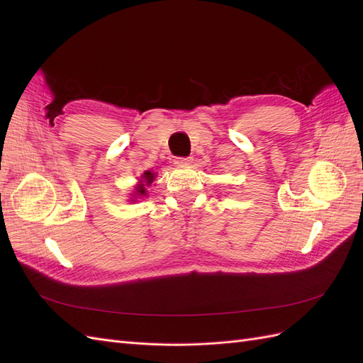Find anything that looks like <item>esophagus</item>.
<instances>
[{
  "instance_id": "1",
  "label": "esophagus",
  "mask_w": 363,
  "mask_h": 363,
  "mask_svg": "<svg viewBox=\"0 0 363 363\" xmlns=\"http://www.w3.org/2000/svg\"><path fill=\"white\" fill-rule=\"evenodd\" d=\"M194 162L192 157H177L174 160V163L177 164V167H188V164H191Z\"/></svg>"
}]
</instances>
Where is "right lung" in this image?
Listing matches in <instances>:
<instances>
[{"instance_id":"add662e5","label":"right lung","mask_w":363,"mask_h":363,"mask_svg":"<svg viewBox=\"0 0 363 363\" xmlns=\"http://www.w3.org/2000/svg\"><path fill=\"white\" fill-rule=\"evenodd\" d=\"M155 180H156V172L144 171V174H140V179H138V183L135 184L133 194H131V196H130V201L136 203L140 199H145V196L148 195L147 188H150Z\"/></svg>"}]
</instances>
